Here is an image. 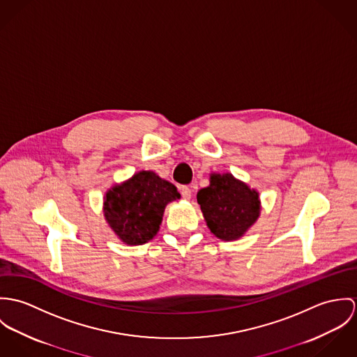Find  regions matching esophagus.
Wrapping results in <instances>:
<instances>
[{
    "instance_id": "1",
    "label": "esophagus",
    "mask_w": 357,
    "mask_h": 357,
    "mask_svg": "<svg viewBox=\"0 0 357 357\" xmlns=\"http://www.w3.org/2000/svg\"><path fill=\"white\" fill-rule=\"evenodd\" d=\"M181 195H182V197L185 198V199H190V198H192V190H190V188H188V186H181Z\"/></svg>"
}]
</instances>
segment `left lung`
Returning <instances> with one entry per match:
<instances>
[{
    "label": "left lung",
    "mask_w": 357,
    "mask_h": 357,
    "mask_svg": "<svg viewBox=\"0 0 357 357\" xmlns=\"http://www.w3.org/2000/svg\"><path fill=\"white\" fill-rule=\"evenodd\" d=\"M209 230L223 241L241 237L259 218V195L231 174L211 175V185L197 193Z\"/></svg>",
    "instance_id": "1"
}]
</instances>
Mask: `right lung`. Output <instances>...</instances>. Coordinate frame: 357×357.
Listing matches in <instances>:
<instances>
[{"label":"right lung","mask_w":357,"mask_h":357,"mask_svg":"<svg viewBox=\"0 0 357 357\" xmlns=\"http://www.w3.org/2000/svg\"><path fill=\"white\" fill-rule=\"evenodd\" d=\"M179 197L172 183L152 171H141L107 193L104 212L123 242L142 245L156 236L165 205Z\"/></svg>","instance_id":"right-lung-1"}]
</instances>
